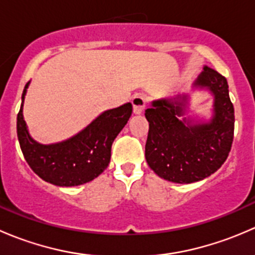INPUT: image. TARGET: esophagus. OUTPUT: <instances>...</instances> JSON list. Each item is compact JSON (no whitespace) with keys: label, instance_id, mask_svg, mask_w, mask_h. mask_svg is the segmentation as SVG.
Segmentation results:
<instances>
[{"label":"esophagus","instance_id":"esophagus-1","mask_svg":"<svg viewBox=\"0 0 255 255\" xmlns=\"http://www.w3.org/2000/svg\"><path fill=\"white\" fill-rule=\"evenodd\" d=\"M133 105V112L135 115H140L144 111V107H145V97L144 96H135L132 100Z\"/></svg>","mask_w":255,"mask_h":255}]
</instances>
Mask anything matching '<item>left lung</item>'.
<instances>
[{
    "mask_svg": "<svg viewBox=\"0 0 255 255\" xmlns=\"http://www.w3.org/2000/svg\"><path fill=\"white\" fill-rule=\"evenodd\" d=\"M191 90H206L213 97L208 120L187 116L189 94L154 100L145 110L146 163L159 177L175 184L200 181L217 171L233 142L235 109L225 76L204 65Z\"/></svg>",
    "mask_w": 255,
    "mask_h": 255,
    "instance_id": "left-lung-1",
    "label": "left lung"
}]
</instances>
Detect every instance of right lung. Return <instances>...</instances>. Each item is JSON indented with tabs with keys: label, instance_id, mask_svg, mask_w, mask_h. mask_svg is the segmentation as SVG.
<instances>
[{
	"label": "right lung",
	"instance_id": "obj_1",
	"mask_svg": "<svg viewBox=\"0 0 255 255\" xmlns=\"http://www.w3.org/2000/svg\"><path fill=\"white\" fill-rule=\"evenodd\" d=\"M17 116V135L28 165L40 179L56 186L71 187L96 179L109 166L111 146L132 115V104L107 110L73 137L58 143L42 144L33 139L23 117L27 89Z\"/></svg>",
	"mask_w": 255,
	"mask_h": 255
}]
</instances>
